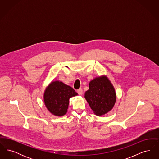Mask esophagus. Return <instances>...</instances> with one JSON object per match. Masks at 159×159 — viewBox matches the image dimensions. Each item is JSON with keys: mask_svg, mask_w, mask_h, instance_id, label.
I'll return each instance as SVG.
<instances>
[{"mask_svg": "<svg viewBox=\"0 0 159 159\" xmlns=\"http://www.w3.org/2000/svg\"><path fill=\"white\" fill-rule=\"evenodd\" d=\"M77 93L79 95H82V88H79V89H77Z\"/></svg>", "mask_w": 159, "mask_h": 159, "instance_id": "obj_1", "label": "esophagus"}]
</instances>
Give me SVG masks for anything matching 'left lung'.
<instances>
[{"instance_id":"1","label":"left lung","mask_w":159,"mask_h":159,"mask_svg":"<svg viewBox=\"0 0 159 159\" xmlns=\"http://www.w3.org/2000/svg\"><path fill=\"white\" fill-rule=\"evenodd\" d=\"M84 98L97 116H102L110 111L116 100L114 87L106 76L97 77L91 80L89 89L85 92Z\"/></svg>"}]
</instances>
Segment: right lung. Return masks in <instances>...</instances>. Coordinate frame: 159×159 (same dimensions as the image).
I'll return each instance as SVG.
<instances>
[{
  "mask_svg": "<svg viewBox=\"0 0 159 159\" xmlns=\"http://www.w3.org/2000/svg\"><path fill=\"white\" fill-rule=\"evenodd\" d=\"M77 95V93L71 87L62 82H52L45 91V104L53 115L62 116L67 111L69 99Z\"/></svg>",
  "mask_w": 159,
  "mask_h": 159,
  "instance_id": "1",
  "label": "right lung"
}]
</instances>
